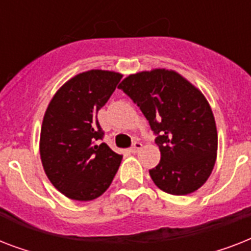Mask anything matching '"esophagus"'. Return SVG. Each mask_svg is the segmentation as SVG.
Listing matches in <instances>:
<instances>
[{
    "label": "esophagus",
    "instance_id": "34e87169",
    "mask_svg": "<svg viewBox=\"0 0 251 251\" xmlns=\"http://www.w3.org/2000/svg\"><path fill=\"white\" fill-rule=\"evenodd\" d=\"M141 149H142V143L139 141H137V142H134V145L130 147V151H131L133 153H137Z\"/></svg>",
    "mask_w": 251,
    "mask_h": 251
}]
</instances>
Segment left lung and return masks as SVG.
<instances>
[{
  "instance_id": "obj_1",
  "label": "left lung",
  "mask_w": 251,
  "mask_h": 251,
  "mask_svg": "<svg viewBox=\"0 0 251 251\" xmlns=\"http://www.w3.org/2000/svg\"><path fill=\"white\" fill-rule=\"evenodd\" d=\"M139 106L155 134L161 159L150 169L159 189L173 195L198 190L214 169L218 131L198 88L172 70L129 75L118 86Z\"/></svg>"
}]
</instances>
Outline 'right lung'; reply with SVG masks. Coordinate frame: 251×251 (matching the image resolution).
Returning <instances> with one entry per match:
<instances>
[{
	"instance_id": "right-lung-1",
	"label": "right lung",
	"mask_w": 251,
	"mask_h": 251,
	"mask_svg": "<svg viewBox=\"0 0 251 251\" xmlns=\"http://www.w3.org/2000/svg\"><path fill=\"white\" fill-rule=\"evenodd\" d=\"M122 75L90 70L66 82L45 112L40 156L53 186L74 201H92L109 187L122 155L104 143L98 112Z\"/></svg>"
}]
</instances>
